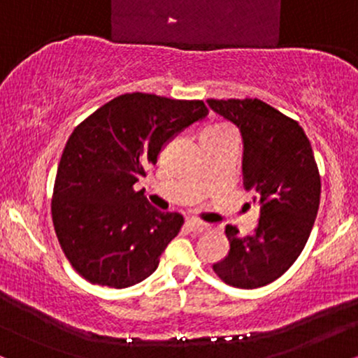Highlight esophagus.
I'll list each match as a JSON object with an SVG mask.
<instances>
[{
  "label": "esophagus",
  "instance_id": "obj_1",
  "mask_svg": "<svg viewBox=\"0 0 358 358\" xmlns=\"http://www.w3.org/2000/svg\"><path fill=\"white\" fill-rule=\"evenodd\" d=\"M185 225H187L188 231L195 232V234H200V232L207 231V224H203V222H199V220L188 219L187 222H185Z\"/></svg>",
  "mask_w": 358,
  "mask_h": 358
}]
</instances>
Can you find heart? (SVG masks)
Returning <instances> with one entry per match:
<instances>
[{
    "label": "heart",
    "mask_w": 358,
    "mask_h": 358,
    "mask_svg": "<svg viewBox=\"0 0 358 358\" xmlns=\"http://www.w3.org/2000/svg\"><path fill=\"white\" fill-rule=\"evenodd\" d=\"M222 131H232L227 124H215L205 129V133H222Z\"/></svg>",
    "instance_id": "heart-1"
}]
</instances>
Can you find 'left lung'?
Here are the masks:
<instances>
[{"instance_id":"obj_1","label":"left lung","mask_w":358,"mask_h":358,"mask_svg":"<svg viewBox=\"0 0 358 358\" xmlns=\"http://www.w3.org/2000/svg\"><path fill=\"white\" fill-rule=\"evenodd\" d=\"M208 106L239 127L242 183L259 207L254 234L225 227L229 254L213 264L222 281L254 289L276 281L305 248L320 207V182L310 139L294 119L259 99H208Z\"/></svg>"}]
</instances>
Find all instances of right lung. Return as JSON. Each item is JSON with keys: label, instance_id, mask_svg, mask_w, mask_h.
Listing matches in <instances>:
<instances>
[{"label": "right lung", "instance_id": "add662e5", "mask_svg": "<svg viewBox=\"0 0 358 358\" xmlns=\"http://www.w3.org/2000/svg\"><path fill=\"white\" fill-rule=\"evenodd\" d=\"M207 114L203 101L133 92L73 129L57 170L52 220L82 278L121 289L155 273L183 217L155 208L134 185L168 141Z\"/></svg>", "mask_w": 358, "mask_h": 358}]
</instances>
